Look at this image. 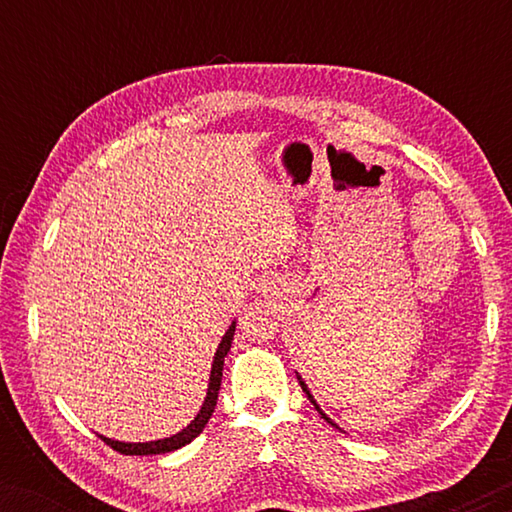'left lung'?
I'll list each match as a JSON object with an SVG mask.
<instances>
[{"label":"left lung","instance_id":"obj_1","mask_svg":"<svg viewBox=\"0 0 512 512\" xmlns=\"http://www.w3.org/2000/svg\"><path fill=\"white\" fill-rule=\"evenodd\" d=\"M296 375H298V373H296ZM298 382H300V387H303V391H305V394H307V398H310V403L314 405V408H317V412H319V415H321V417H324L328 424H333V426H335V429H340V426H338V424H335V422H331V417H328V415H326V412L319 408V403H317V401H314V396L310 394V389H307V384H305V380H303V377H300V375H298Z\"/></svg>","mask_w":512,"mask_h":512}]
</instances>
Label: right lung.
Here are the masks:
<instances>
[{
  "label": "right lung",
  "mask_w": 512,
  "mask_h": 512,
  "mask_svg": "<svg viewBox=\"0 0 512 512\" xmlns=\"http://www.w3.org/2000/svg\"><path fill=\"white\" fill-rule=\"evenodd\" d=\"M233 335H235V321L228 326V331L221 338L219 349H216V354H214L212 375H209V387H207L205 403H202L200 412H198V415H195V419L186 426V429H181L179 433H174V436H170V438L151 440V443H121V440H111V438L100 436L104 443H107L109 447H114V450L121 452V454H139V457H146V454L174 452V450H179V447H184V445L191 443L193 438H198L200 433H202V429H205V426H207L209 417H212L214 408H216V398H219L221 377H223V359H226L228 352H230V345H233Z\"/></svg>",
  "instance_id": "add662e5"
}]
</instances>
